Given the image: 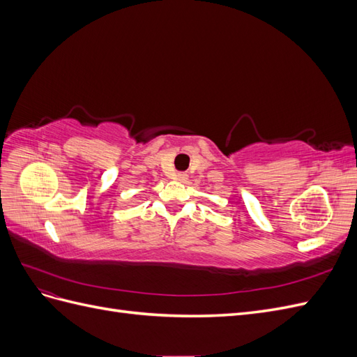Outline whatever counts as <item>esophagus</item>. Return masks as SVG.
Segmentation results:
<instances>
[{"label":"esophagus","instance_id":"1","mask_svg":"<svg viewBox=\"0 0 357 357\" xmlns=\"http://www.w3.org/2000/svg\"><path fill=\"white\" fill-rule=\"evenodd\" d=\"M176 180H178V181H185V180H186V174H183V172H178V174L176 176Z\"/></svg>","mask_w":357,"mask_h":357}]
</instances>
